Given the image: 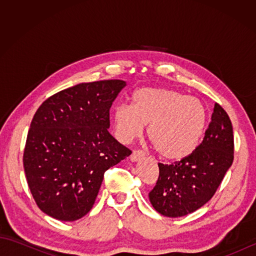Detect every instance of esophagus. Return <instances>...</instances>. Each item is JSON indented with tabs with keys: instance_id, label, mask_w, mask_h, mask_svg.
I'll return each instance as SVG.
<instances>
[{
	"instance_id": "1",
	"label": "esophagus",
	"mask_w": 256,
	"mask_h": 256,
	"mask_svg": "<svg viewBox=\"0 0 256 256\" xmlns=\"http://www.w3.org/2000/svg\"><path fill=\"white\" fill-rule=\"evenodd\" d=\"M143 157H144L143 152H140V150H134L133 153L131 154V156H130V160L135 162H138V160H143Z\"/></svg>"
}]
</instances>
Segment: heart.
I'll return each instance as SVG.
<instances>
[{
  "label": "heart",
  "instance_id": "1",
  "mask_svg": "<svg viewBox=\"0 0 256 256\" xmlns=\"http://www.w3.org/2000/svg\"><path fill=\"white\" fill-rule=\"evenodd\" d=\"M113 128L116 138L130 143L142 134L162 158L182 160L197 150L208 122V111L196 96L167 89L145 86L132 96V106L114 108Z\"/></svg>",
  "mask_w": 256,
  "mask_h": 256
}]
</instances>
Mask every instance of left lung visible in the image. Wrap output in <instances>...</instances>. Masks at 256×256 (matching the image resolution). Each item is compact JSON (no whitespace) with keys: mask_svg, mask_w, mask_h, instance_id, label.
Wrapping results in <instances>:
<instances>
[{"mask_svg":"<svg viewBox=\"0 0 256 256\" xmlns=\"http://www.w3.org/2000/svg\"><path fill=\"white\" fill-rule=\"evenodd\" d=\"M233 128L216 103L211 122L197 150L175 164H158L160 177L148 194L154 209L170 218L187 216L212 198L233 162Z\"/></svg>","mask_w":256,"mask_h":256,"instance_id":"1","label":"left lung"}]
</instances>
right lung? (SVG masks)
Wrapping results in <instances>:
<instances>
[{
	"mask_svg": "<svg viewBox=\"0 0 256 256\" xmlns=\"http://www.w3.org/2000/svg\"><path fill=\"white\" fill-rule=\"evenodd\" d=\"M126 82H82L52 96L32 120L24 150L27 184L40 209L76 221L91 210L104 172L131 155L108 133L110 108Z\"/></svg>",
	"mask_w": 256,
	"mask_h": 256,
	"instance_id": "obj_1",
	"label": "right lung"
}]
</instances>
